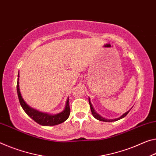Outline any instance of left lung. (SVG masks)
<instances>
[{
  "mask_svg": "<svg viewBox=\"0 0 156 156\" xmlns=\"http://www.w3.org/2000/svg\"><path fill=\"white\" fill-rule=\"evenodd\" d=\"M89 103H90V109H91V113H92V115L96 119L99 120V121H102V122H115V121H117V120H119L121 119H122L123 117H125L126 116L128 115V113L129 112V111H128V112H126V113L123 114V115L121 116V117L119 118H117V119H105L101 117V116H100L98 114L96 113L95 112L94 109V108L92 107V105H91V101H90V98H89Z\"/></svg>",
  "mask_w": 156,
  "mask_h": 156,
  "instance_id": "left-lung-1",
  "label": "left lung"
}]
</instances>
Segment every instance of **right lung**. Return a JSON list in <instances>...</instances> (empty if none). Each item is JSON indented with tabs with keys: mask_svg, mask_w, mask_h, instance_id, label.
I'll list each match as a JSON object with an SVG mask.
<instances>
[{
	"mask_svg": "<svg viewBox=\"0 0 156 156\" xmlns=\"http://www.w3.org/2000/svg\"><path fill=\"white\" fill-rule=\"evenodd\" d=\"M19 74H18V80H17V85H16V90L17 94H18V97L19 100V103L21 105L22 108L26 112L30 117L37 122L41 126H55L60 124L67 119L70 115V107H69V98L66 100V103L65 105V108L62 112L57 114V115H49L47 113L41 112L39 111L34 110L33 108L27 104L25 102L23 98H22L20 90H19Z\"/></svg>",
	"mask_w": 156,
	"mask_h": 156,
	"instance_id": "right-lung-1",
	"label": "right lung"
}]
</instances>
